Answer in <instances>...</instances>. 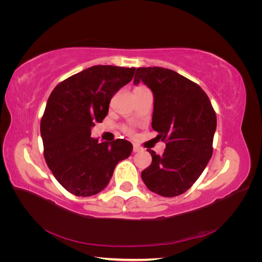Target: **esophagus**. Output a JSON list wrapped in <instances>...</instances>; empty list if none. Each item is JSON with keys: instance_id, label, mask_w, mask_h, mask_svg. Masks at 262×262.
Listing matches in <instances>:
<instances>
[{"instance_id": "obj_1", "label": "esophagus", "mask_w": 262, "mask_h": 262, "mask_svg": "<svg viewBox=\"0 0 262 262\" xmlns=\"http://www.w3.org/2000/svg\"><path fill=\"white\" fill-rule=\"evenodd\" d=\"M142 149H143V148H142V147H141V146H139V145H137V144H134V145H133V152H134V153L141 152Z\"/></svg>"}]
</instances>
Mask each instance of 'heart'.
Returning a JSON list of instances; mask_svg holds the SVG:
<instances>
[{
  "label": "heart",
  "instance_id": "1",
  "mask_svg": "<svg viewBox=\"0 0 262 262\" xmlns=\"http://www.w3.org/2000/svg\"><path fill=\"white\" fill-rule=\"evenodd\" d=\"M126 131H128V132H131V130H130V129H128V130H126Z\"/></svg>",
  "mask_w": 262,
  "mask_h": 262
}]
</instances>
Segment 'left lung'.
<instances>
[{
	"label": "left lung",
	"mask_w": 262,
	"mask_h": 262,
	"mask_svg": "<svg viewBox=\"0 0 262 262\" xmlns=\"http://www.w3.org/2000/svg\"><path fill=\"white\" fill-rule=\"evenodd\" d=\"M140 81L153 92L152 128L166 143L162 156L147 149L152 164L141 177L157 194H182L200 177L212 156L215 112L201 87L175 71L138 68L134 84Z\"/></svg>",
	"instance_id": "left-lung-1"
}]
</instances>
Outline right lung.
I'll list each match as a JSON object with an SVG mask.
<instances>
[{"label":"right lung","mask_w":262,"mask_h":262,"mask_svg":"<svg viewBox=\"0 0 262 262\" xmlns=\"http://www.w3.org/2000/svg\"><path fill=\"white\" fill-rule=\"evenodd\" d=\"M136 68L95 66L55 86L40 123L43 156L59 184L77 196L97 194L116 165L132 152L129 141L101 142L91 130L108 114L114 95L131 82Z\"/></svg>","instance_id":"add662e5"}]
</instances>
